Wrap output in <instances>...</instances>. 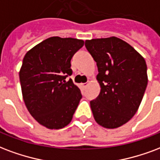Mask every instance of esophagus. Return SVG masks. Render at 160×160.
<instances>
[{
  "instance_id": "esophagus-1",
  "label": "esophagus",
  "mask_w": 160,
  "mask_h": 160,
  "mask_svg": "<svg viewBox=\"0 0 160 160\" xmlns=\"http://www.w3.org/2000/svg\"><path fill=\"white\" fill-rule=\"evenodd\" d=\"M87 85H88V83H82V84H81V86H82L83 88H86Z\"/></svg>"
}]
</instances>
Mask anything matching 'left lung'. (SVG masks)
Returning <instances> with one entry per match:
<instances>
[{
    "label": "left lung",
    "instance_id": "left-lung-1",
    "mask_svg": "<svg viewBox=\"0 0 160 160\" xmlns=\"http://www.w3.org/2000/svg\"><path fill=\"white\" fill-rule=\"evenodd\" d=\"M96 62L99 96L90 102L94 118L105 128L127 123L139 107L148 84L147 64L131 45L117 37L85 41Z\"/></svg>",
    "mask_w": 160,
    "mask_h": 160
}]
</instances>
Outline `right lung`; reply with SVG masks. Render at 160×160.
Returning a JSON list of instances; mask_svg holds the SVG:
<instances>
[{
	"instance_id": "right-lung-1",
	"label": "right lung",
	"mask_w": 160,
	"mask_h": 160,
	"mask_svg": "<svg viewBox=\"0 0 160 160\" xmlns=\"http://www.w3.org/2000/svg\"><path fill=\"white\" fill-rule=\"evenodd\" d=\"M85 42L51 37L28 51L19 72L24 103L32 117L49 129L71 122L82 95L67 76L72 75V57Z\"/></svg>"
}]
</instances>
